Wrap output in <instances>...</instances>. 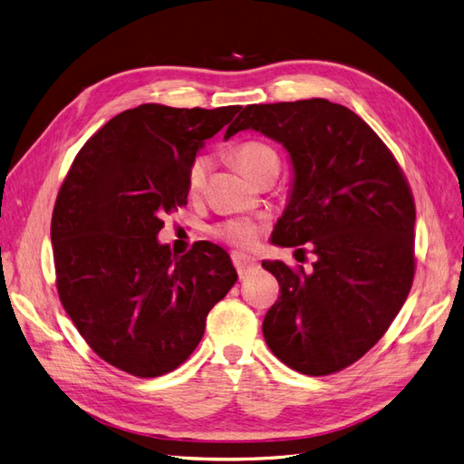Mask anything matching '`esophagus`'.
<instances>
[{
	"label": "esophagus",
	"mask_w": 464,
	"mask_h": 464,
	"mask_svg": "<svg viewBox=\"0 0 464 464\" xmlns=\"http://www.w3.org/2000/svg\"><path fill=\"white\" fill-rule=\"evenodd\" d=\"M232 263L236 266L237 275H240V278H244L249 273H254V271L259 269V265H257V261L254 257L246 256V254H240V251H234V254H232Z\"/></svg>",
	"instance_id": "obj_1"
}]
</instances>
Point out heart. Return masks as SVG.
<instances>
[{
	"mask_svg": "<svg viewBox=\"0 0 464 464\" xmlns=\"http://www.w3.org/2000/svg\"><path fill=\"white\" fill-rule=\"evenodd\" d=\"M232 154L237 160V164L242 166V170L251 178H256L261 170H265L266 166L278 164L276 150L269 143L257 141V139H249V141H244L237 147H234ZM207 168H208L207 157H195L189 162L188 188L191 193L199 191L203 188L205 178H207ZM259 232H261V224L249 217H232V218L217 222L215 227L210 228V234L215 237L236 247L254 246L257 242Z\"/></svg>",
	"mask_w": 464,
	"mask_h": 464,
	"instance_id": "heart-1",
	"label": "heart"
}]
</instances>
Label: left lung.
Segmentation results:
<instances>
[{
	"mask_svg": "<svg viewBox=\"0 0 464 464\" xmlns=\"http://www.w3.org/2000/svg\"><path fill=\"white\" fill-rule=\"evenodd\" d=\"M244 130L275 139L292 160L290 201L273 242L307 244L317 256L310 273L263 261L280 286L263 321L265 341L300 373L341 372L382 339L411 292L416 207L409 181L370 125L325 98L249 104L224 139Z\"/></svg>",
	"mask_w": 464,
	"mask_h": 464,
	"instance_id": "obj_1",
	"label": "left lung"
}]
</instances>
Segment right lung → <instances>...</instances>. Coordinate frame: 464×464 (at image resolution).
<instances>
[{
    "instance_id": "1",
    "label": "right lung",
    "mask_w": 464,
    "mask_h": 464,
    "mask_svg": "<svg viewBox=\"0 0 464 464\" xmlns=\"http://www.w3.org/2000/svg\"><path fill=\"white\" fill-rule=\"evenodd\" d=\"M240 106L141 104L82 145L60 188L52 246L63 310L94 353L137 377L176 370L237 280L220 246L176 257L157 236L188 203V166Z\"/></svg>"
}]
</instances>
